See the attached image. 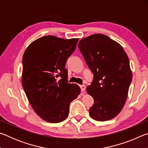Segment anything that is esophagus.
<instances>
[{"label":"esophagus","mask_w":148,"mask_h":148,"mask_svg":"<svg viewBox=\"0 0 148 148\" xmlns=\"http://www.w3.org/2000/svg\"><path fill=\"white\" fill-rule=\"evenodd\" d=\"M80 89H81V91L82 92H84L85 91V89H86V86H84V85H82V86H80Z\"/></svg>","instance_id":"1"}]
</instances>
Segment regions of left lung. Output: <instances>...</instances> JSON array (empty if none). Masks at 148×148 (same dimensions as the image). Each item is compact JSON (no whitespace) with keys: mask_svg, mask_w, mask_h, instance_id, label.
I'll list each match as a JSON object with an SVG mask.
<instances>
[{"mask_svg":"<svg viewBox=\"0 0 148 148\" xmlns=\"http://www.w3.org/2000/svg\"><path fill=\"white\" fill-rule=\"evenodd\" d=\"M78 48L93 73L87 92L94 99L89 108L92 119H113L123 108L132 81L129 60L123 47L102 34L82 39Z\"/></svg>","mask_w":148,"mask_h":148,"instance_id":"1","label":"left lung"}]
</instances>
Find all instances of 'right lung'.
Listing matches in <instances>:
<instances>
[{"instance_id":"obj_1","label":"right lung","mask_w":148,"mask_h":148,"mask_svg":"<svg viewBox=\"0 0 148 148\" xmlns=\"http://www.w3.org/2000/svg\"><path fill=\"white\" fill-rule=\"evenodd\" d=\"M78 40L48 35L32 42L23 54L22 86L34 111L44 121L66 119L70 104L80 93L77 84L68 83L65 69Z\"/></svg>"}]
</instances>
